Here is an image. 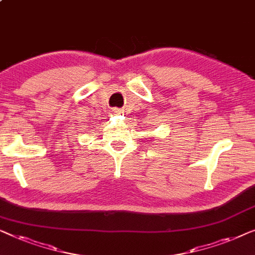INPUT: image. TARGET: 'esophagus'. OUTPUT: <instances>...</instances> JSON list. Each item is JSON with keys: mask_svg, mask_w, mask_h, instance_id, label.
<instances>
[{"mask_svg": "<svg viewBox=\"0 0 255 255\" xmlns=\"http://www.w3.org/2000/svg\"><path fill=\"white\" fill-rule=\"evenodd\" d=\"M113 113H114V114H119V111H117V110H116V111H114Z\"/></svg>", "mask_w": 255, "mask_h": 255, "instance_id": "esophagus-1", "label": "esophagus"}]
</instances>
